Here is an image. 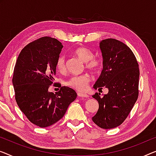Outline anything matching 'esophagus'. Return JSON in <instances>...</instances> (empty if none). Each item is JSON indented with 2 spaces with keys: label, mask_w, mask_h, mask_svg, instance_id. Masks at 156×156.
I'll use <instances>...</instances> for the list:
<instances>
[{
  "label": "esophagus",
  "mask_w": 156,
  "mask_h": 156,
  "mask_svg": "<svg viewBox=\"0 0 156 156\" xmlns=\"http://www.w3.org/2000/svg\"><path fill=\"white\" fill-rule=\"evenodd\" d=\"M78 96L80 97H85V98H87V97H89L88 96V94H84V93H82V92H78Z\"/></svg>",
  "instance_id": "34e87169"
}]
</instances>
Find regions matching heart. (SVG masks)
Listing matches in <instances>:
<instances>
[{
  "label": "heart",
  "instance_id": "heart-1",
  "mask_svg": "<svg viewBox=\"0 0 156 156\" xmlns=\"http://www.w3.org/2000/svg\"><path fill=\"white\" fill-rule=\"evenodd\" d=\"M75 55L85 62V66L94 73H98L101 69V62L99 59L94 57V53L86 47H78L74 50ZM56 69L60 73L66 71V61L63 56L58 58L56 62ZM90 81V76L88 74L72 76L66 80V85L79 91H85Z\"/></svg>",
  "mask_w": 156,
  "mask_h": 156
}]
</instances>
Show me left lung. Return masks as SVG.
<instances>
[{"label":"left lung","mask_w":156,"mask_h":156,"mask_svg":"<svg viewBox=\"0 0 156 156\" xmlns=\"http://www.w3.org/2000/svg\"><path fill=\"white\" fill-rule=\"evenodd\" d=\"M103 57V69L93 87L108 88L103 97L92 96L99 109L92 121L103 129L119 126L126 119L139 95V64L128 46L118 40L108 38L99 43Z\"/></svg>","instance_id":"left-lung-1"}]
</instances>
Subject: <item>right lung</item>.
Here are the masks:
<instances>
[{"label":"right lung","instance_id":"1","mask_svg":"<svg viewBox=\"0 0 156 156\" xmlns=\"http://www.w3.org/2000/svg\"><path fill=\"white\" fill-rule=\"evenodd\" d=\"M62 48L57 39L42 37L22 49L14 69L12 83L17 105L30 122L41 127L62 119L77 97L75 90L65 86L55 94L48 91L54 82L56 62Z\"/></svg>","mask_w":156,"mask_h":156}]
</instances>
